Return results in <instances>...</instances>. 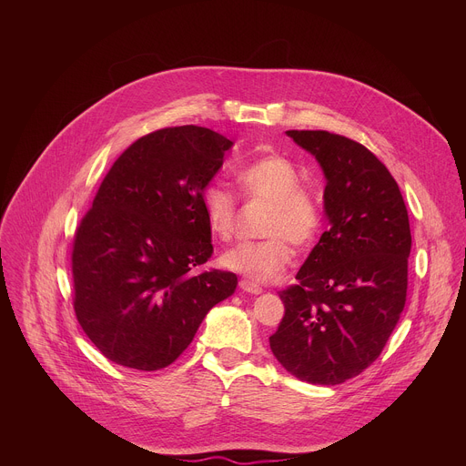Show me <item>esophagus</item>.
Wrapping results in <instances>:
<instances>
[{
	"instance_id": "obj_1",
	"label": "esophagus",
	"mask_w": 466,
	"mask_h": 466,
	"mask_svg": "<svg viewBox=\"0 0 466 466\" xmlns=\"http://www.w3.org/2000/svg\"><path fill=\"white\" fill-rule=\"evenodd\" d=\"M239 288L245 291V293H250V295H259L263 289H261V286H258V284H254V282H250V280H239Z\"/></svg>"
}]
</instances>
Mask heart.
Segmentation results:
<instances>
[{
  "label": "heart",
  "instance_id": "obj_1",
  "mask_svg": "<svg viewBox=\"0 0 466 466\" xmlns=\"http://www.w3.org/2000/svg\"><path fill=\"white\" fill-rule=\"evenodd\" d=\"M241 193L252 201L269 203L261 223L259 241H247L228 248L221 265L252 282L279 279L293 259V247H309L322 225L317 197L300 186L299 167L284 155L259 157L236 173ZM201 205L208 232L232 239L238 221L236 195L219 182L208 184L201 193Z\"/></svg>",
  "mask_w": 466,
  "mask_h": 466
}]
</instances>
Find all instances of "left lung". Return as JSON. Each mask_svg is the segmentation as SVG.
Listing matches in <instances>:
<instances>
[{"label":"left lung","instance_id":"left-lung-1","mask_svg":"<svg viewBox=\"0 0 466 466\" xmlns=\"http://www.w3.org/2000/svg\"><path fill=\"white\" fill-rule=\"evenodd\" d=\"M326 177L328 230L280 291L286 313L269 338L295 378L338 385L381 354L408 293L411 230L389 169L361 144L328 130H288Z\"/></svg>","mask_w":466,"mask_h":466}]
</instances>
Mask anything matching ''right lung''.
I'll use <instances>...</instances> for the list:
<instances>
[{
    "mask_svg": "<svg viewBox=\"0 0 466 466\" xmlns=\"http://www.w3.org/2000/svg\"><path fill=\"white\" fill-rule=\"evenodd\" d=\"M234 144L205 127H167L114 162L72 252L74 309L110 361L160 370L193 341L238 277L195 275L214 252L201 193Z\"/></svg>",
    "mask_w": 466,
    "mask_h": 466,
    "instance_id": "add662e5",
    "label": "right lung"
}]
</instances>
